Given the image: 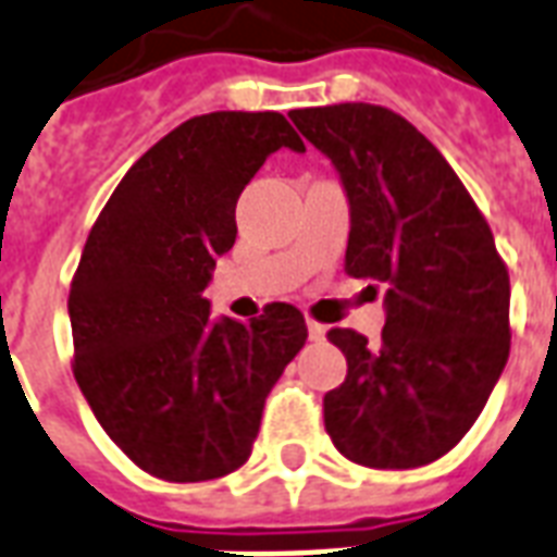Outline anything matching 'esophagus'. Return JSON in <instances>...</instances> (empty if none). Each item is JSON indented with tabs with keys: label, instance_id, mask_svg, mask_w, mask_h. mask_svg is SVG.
<instances>
[{
	"label": "esophagus",
	"instance_id": "34e87169",
	"mask_svg": "<svg viewBox=\"0 0 557 557\" xmlns=\"http://www.w3.org/2000/svg\"><path fill=\"white\" fill-rule=\"evenodd\" d=\"M308 337H311V341H325V325L308 320Z\"/></svg>",
	"mask_w": 557,
	"mask_h": 557
}]
</instances>
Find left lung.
Instances as JSON below:
<instances>
[{
    "instance_id": "left-lung-1",
    "label": "left lung",
    "mask_w": 557,
    "mask_h": 557,
    "mask_svg": "<svg viewBox=\"0 0 557 557\" xmlns=\"http://www.w3.org/2000/svg\"><path fill=\"white\" fill-rule=\"evenodd\" d=\"M349 199L346 273L382 282V341H329L346 379L325 393V432L349 461L411 470L453 449L487 405L511 349V282L482 211L405 116L343 102L290 111Z\"/></svg>"
}]
</instances>
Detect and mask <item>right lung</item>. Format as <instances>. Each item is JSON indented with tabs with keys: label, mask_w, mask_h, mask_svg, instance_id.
Here are the masks:
<instances>
[{
	"label": "right lung",
	"mask_w": 557,
	"mask_h": 557,
	"mask_svg": "<svg viewBox=\"0 0 557 557\" xmlns=\"http://www.w3.org/2000/svg\"><path fill=\"white\" fill-rule=\"evenodd\" d=\"M305 144L275 111H214L161 137L116 184L70 287L75 382L108 437L164 482L244 467L284 367L305 346L299 308L237 323L205 287L234 246V208L263 161Z\"/></svg>",
	"instance_id": "1"
}]
</instances>
